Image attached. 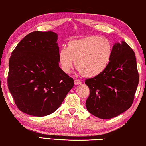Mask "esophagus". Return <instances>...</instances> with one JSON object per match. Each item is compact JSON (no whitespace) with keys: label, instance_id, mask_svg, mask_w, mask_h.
Instances as JSON below:
<instances>
[{"label":"esophagus","instance_id":"34e87169","mask_svg":"<svg viewBox=\"0 0 146 146\" xmlns=\"http://www.w3.org/2000/svg\"><path fill=\"white\" fill-rule=\"evenodd\" d=\"M74 83H75V85H78V84H80L82 82H81L80 80H77V79H75V80H74Z\"/></svg>","mask_w":146,"mask_h":146}]
</instances>
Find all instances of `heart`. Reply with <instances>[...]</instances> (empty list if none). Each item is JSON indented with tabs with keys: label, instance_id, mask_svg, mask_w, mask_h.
<instances>
[{
	"label": "heart",
	"instance_id": "b5f03b06",
	"mask_svg": "<svg viewBox=\"0 0 146 146\" xmlns=\"http://www.w3.org/2000/svg\"><path fill=\"white\" fill-rule=\"evenodd\" d=\"M113 45L108 38L98 36H88L71 40L67 48H62L58 53L60 68L70 73L74 61L75 67L83 76L93 78L102 73L110 63Z\"/></svg>",
	"mask_w": 146,
	"mask_h": 146
}]
</instances>
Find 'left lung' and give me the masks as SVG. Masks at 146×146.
<instances>
[{
    "mask_svg": "<svg viewBox=\"0 0 146 146\" xmlns=\"http://www.w3.org/2000/svg\"><path fill=\"white\" fill-rule=\"evenodd\" d=\"M138 79L134 51L125 41L115 43L106 70L85 81L90 91L86 102L87 110L102 119L122 114L132 105Z\"/></svg>",
    "mask_w": 146,
    "mask_h": 146,
    "instance_id": "left-lung-1",
    "label": "left lung"
}]
</instances>
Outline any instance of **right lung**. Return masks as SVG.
<instances>
[{"label": "right lung", "instance_id": "right-lung-1", "mask_svg": "<svg viewBox=\"0 0 146 146\" xmlns=\"http://www.w3.org/2000/svg\"><path fill=\"white\" fill-rule=\"evenodd\" d=\"M58 35L33 31L18 44L9 61L8 86L20 111L45 117L60 107L74 85L58 66Z\"/></svg>", "mask_w": 146, "mask_h": 146}]
</instances>
